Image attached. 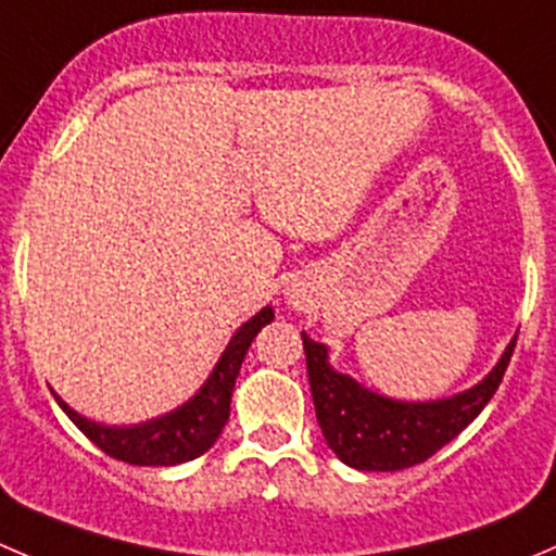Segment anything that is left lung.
I'll return each mask as SVG.
<instances>
[{"mask_svg":"<svg viewBox=\"0 0 556 556\" xmlns=\"http://www.w3.org/2000/svg\"><path fill=\"white\" fill-rule=\"evenodd\" d=\"M301 339L323 438L344 465L366 472L404 470L438 454L486 407L516 348L514 337L500 364L470 391L438 402H399L339 375L328 364L326 344L312 342L306 333Z\"/></svg>","mask_w":556,"mask_h":556,"instance_id":"1","label":"left lung"}]
</instances>
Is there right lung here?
<instances>
[{"mask_svg":"<svg viewBox=\"0 0 556 556\" xmlns=\"http://www.w3.org/2000/svg\"><path fill=\"white\" fill-rule=\"evenodd\" d=\"M274 320L271 306H263L252 320H247L239 331L233 333L230 344L225 348L223 358L217 361L208 380L203 382L201 391L176 407L174 413L160 415L147 424L135 427H102V424L89 421L80 413H75L62 396L53 393L59 407L70 415V421L91 440L108 456L127 465L138 467H170L181 462L198 459L203 451L217 443L219 432L228 424L230 415V396H233L236 377H239L241 361L250 350L252 339L257 337L266 323Z\"/></svg>","mask_w":556,"mask_h":556,"instance_id":"obj_1","label":"right lung"}]
</instances>
